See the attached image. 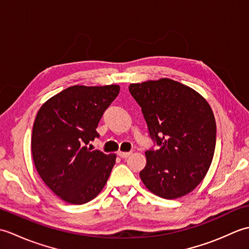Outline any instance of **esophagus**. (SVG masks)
I'll return each mask as SVG.
<instances>
[{
    "mask_svg": "<svg viewBox=\"0 0 249 249\" xmlns=\"http://www.w3.org/2000/svg\"><path fill=\"white\" fill-rule=\"evenodd\" d=\"M131 154V152H119L118 153V155L121 157V158H126V157H128L129 155Z\"/></svg>",
    "mask_w": 249,
    "mask_h": 249,
    "instance_id": "34e87169",
    "label": "esophagus"
}]
</instances>
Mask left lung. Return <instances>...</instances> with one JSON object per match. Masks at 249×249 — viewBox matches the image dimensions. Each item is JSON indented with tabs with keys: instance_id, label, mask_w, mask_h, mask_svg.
Wrapping results in <instances>:
<instances>
[{
	"instance_id": "8db88e82",
	"label": "left lung",
	"mask_w": 249,
	"mask_h": 249,
	"mask_svg": "<svg viewBox=\"0 0 249 249\" xmlns=\"http://www.w3.org/2000/svg\"><path fill=\"white\" fill-rule=\"evenodd\" d=\"M151 138L160 147L145 152L141 181L151 193L177 199L198 186L212 163L216 122L212 108L194 89L161 78L131 83Z\"/></svg>"
}]
</instances>
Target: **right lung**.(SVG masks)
Listing matches in <instances>:
<instances>
[{"instance_id":"1","label":"right lung","mask_w":249,"mask_h":249,"mask_svg":"<svg viewBox=\"0 0 249 249\" xmlns=\"http://www.w3.org/2000/svg\"><path fill=\"white\" fill-rule=\"evenodd\" d=\"M116 84L72 86L49 98L36 114L31 139L37 172L52 192L71 204H83L102 192L115 154L88 147L99 136V120L119 95Z\"/></svg>"}]
</instances>
